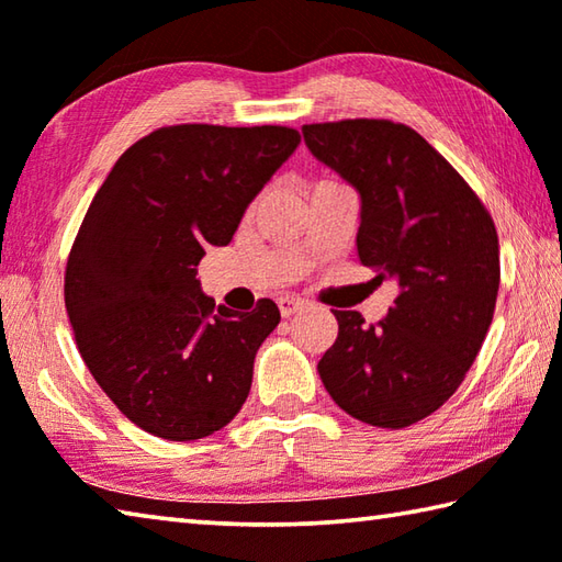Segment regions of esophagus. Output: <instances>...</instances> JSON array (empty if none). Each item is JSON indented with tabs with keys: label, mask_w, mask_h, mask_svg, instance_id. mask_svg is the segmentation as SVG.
Returning <instances> with one entry per match:
<instances>
[{
	"label": "esophagus",
	"mask_w": 562,
	"mask_h": 562,
	"mask_svg": "<svg viewBox=\"0 0 562 562\" xmlns=\"http://www.w3.org/2000/svg\"><path fill=\"white\" fill-rule=\"evenodd\" d=\"M306 308V303L301 299H293V296H281L279 299V311L283 318H291V316H299V313Z\"/></svg>",
	"instance_id": "1"
}]
</instances>
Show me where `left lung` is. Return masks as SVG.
I'll return each instance as SVG.
<instances>
[{"label":"left lung","mask_w":562,"mask_h":562,"mask_svg":"<svg viewBox=\"0 0 562 562\" xmlns=\"http://www.w3.org/2000/svg\"><path fill=\"white\" fill-rule=\"evenodd\" d=\"M316 160L360 194L358 256L397 299L378 326L333 311L338 338L318 375L340 409L402 429L454 395L476 360L498 296L494 220L454 167L412 127L340 121L301 127Z\"/></svg>","instance_id":"obj_1"}]
</instances>
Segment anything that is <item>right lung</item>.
I'll list each match as a JSON object with an SVG mask.
<instances>
[{"label":"right lung","instance_id":"obj_1","mask_svg":"<svg viewBox=\"0 0 562 562\" xmlns=\"http://www.w3.org/2000/svg\"><path fill=\"white\" fill-rule=\"evenodd\" d=\"M299 143L283 125L160 127L117 157L88 206L66 263L68 321L98 385L155 437H210L249 397L279 306H216L196 263L232 241Z\"/></svg>","mask_w":562,"mask_h":562}]
</instances>
